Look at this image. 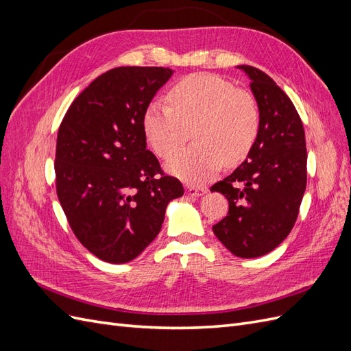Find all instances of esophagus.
Instances as JSON below:
<instances>
[{"label": "esophagus", "instance_id": "esophagus-1", "mask_svg": "<svg viewBox=\"0 0 351 351\" xmlns=\"http://www.w3.org/2000/svg\"><path fill=\"white\" fill-rule=\"evenodd\" d=\"M206 193V189L205 187H195V186H187L186 187V195L187 196H192V197H196V196H202Z\"/></svg>", "mask_w": 351, "mask_h": 351}]
</instances>
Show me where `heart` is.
<instances>
[{
    "instance_id": "heart-1",
    "label": "heart",
    "mask_w": 351,
    "mask_h": 351,
    "mask_svg": "<svg viewBox=\"0 0 351 351\" xmlns=\"http://www.w3.org/2000/svg\"><path fill=\"white\" fill-rule=\"evenodd\" d=\"M168 105L152 101L142 125L147 143L159 158L178 152L193 129L195 143L167 164V169L189 184L200 186L224 165L246 159L258 139L261 114L246 90L214 74H192L167 93Z\"/></svg>"
}]
</instances>
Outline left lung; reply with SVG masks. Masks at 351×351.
Masks as SVG:
<instances>
[{
	"label": "left lung",
	"mask_w": 351,
	"mask_h": 351,
	"mask_svg": "<svg viewBox=\"0 0 351 351\" xmlns=\"http://www.w3.org/2000/svg\"><path fill=\"white\" fill-rule=\"evenodd\" d=\"M250 79L261 127L247 159L210 187L228 200V214L212 227L239 258L269 253L290 234L307 182L303 123L291 99L267 73L237 66Z\"/></svg>",
	"instance_id": "obj_1"
}]
</instances>
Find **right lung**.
Wrapping results in <instances>:
<instances>
[{"instance_id":"obj_1","label":"right lung","mask_w":351,"mask_h":351,"mask_svg":"<svg viewBox=\"0 0 351 351\" xmlns=\"http://www.w3.org/2000/svg\"><path fill=\"white\" fill-rule=\"evenodd\" d=\"M164 67H117L73 101L57 136V196L74 236L92 254L125 263L161 231L183 184L146 149L142 119L173 76Z\"/></svg>"}]
</instances>
